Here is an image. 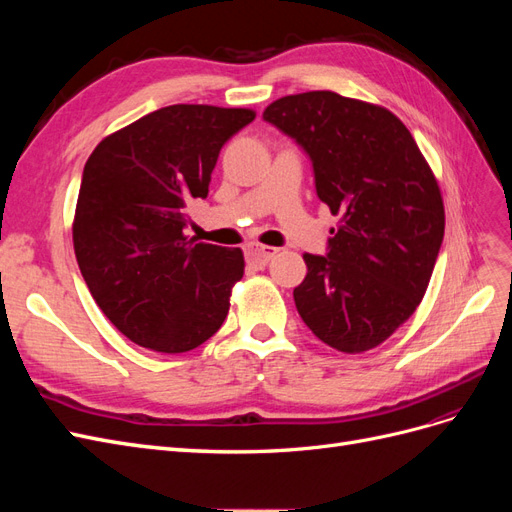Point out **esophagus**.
<instances>
[{"instance_id": "34e87169", "label": "esophagus", "mask_w": 512, "mask_h": 512, "mask_svg": "<svg viewBox=\"0 0 512 512\" xmlns=\"http://www.w3.org/2000/svg\"><path fill=\"white\" fill-rule=\"evenodd\" d=\"M280 252L277 247H269V245H260V243H247L245 245V258L250 265L254 267H265L267 262Z\"/></svg>"}]
</instances>
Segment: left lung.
<instances>
[{"label": "left lung", "mask_w": 512, "mask_h": 512, "mask_svg": "<svg viewBox=\"0 0 512 512\" xmlns=\"http://www.w3.org/2000/svg\"><path fill=\"white\" fill-rule=\"evenodd\" d=\"M265 121L312 160L316 194L337 215L329 254H303L294 303L324 344L380 346L421 303L444 237L436 175L389 108L305 91L271 102Z\"/></svg>", "instance_id": "left-lung-1"}]
</instances>
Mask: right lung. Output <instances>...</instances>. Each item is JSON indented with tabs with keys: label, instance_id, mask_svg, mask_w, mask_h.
<instances>
[{
	"label": "right lung",
	"instance_id": "right-lung-1",
	"mask_svg": "<svg viewBox=\"0 0 512 512\" xmlns=\"http://www.w3.org/2000/svg\"><path fill=\"white\" fill-rule=\"evenodd\" d=\"M252 108L173 104L91 153L72 222L74 254L104 316L134 344L179 354L218 333L245 269L239 247L185 235L220 149Z\"/></svg>",
	"mask_w": 512,
	"mask_h": 512
}]
</instances>
